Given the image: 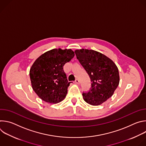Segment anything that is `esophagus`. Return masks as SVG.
I'll list each match as a JSON object with an SVG mask.
<instances>
[{
  "instance_id": "1",
  "label": "esophagus",
  "mask_w": 146,
  "mask_h": 146,
  "mask_svg": "<svg viewBox=\"0 0 146 146\" xmlns=\"http://www.w3.org/2000/svg\"><path fill=\"white\" fill-rule=\"evenodd\" d=\"M75 83H76V84H80L79 80H78V79H76V80H75Z\"/></svg>"
}]
</instances>
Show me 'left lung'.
Listing matches in <instances>:
<instances>
[{
	"label": "left lung",
	"instance_id": "1",
	"mask_svg": "<svg viewBox=\"0 0 146 146\" xmlns=\"http://www.w3.org/2000/svg\"><path fill=\"white\" fill-rule=\"evenodd\" d=\"M74 52L92 82L90 91L83 92V98L91 105H100L112 96L119 84L118 68L111 59L99 52L83 48Z\"/></svg>",
	"mask_w": 146,
	"mask_h": 146
}]
</instances>
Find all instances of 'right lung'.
Returning <instances> with one entry per match:
<instances>
[{"instance_id": "1", "label": "right lung", "mask_w": 146, "mask_h": 146, "mask_svg": "<svg viewBox=\"0 0 146 146\" xmlns=\"http://www.w3.org/2000/svg\"><path fill=\"white\" fill-rule=\"evenodd\" d=\"M74 56L71 49H52L35 61L29 75L32 88L41 99L55 104L65 99L70 82L63 67Z\"/></svg>"}]
</instances>
